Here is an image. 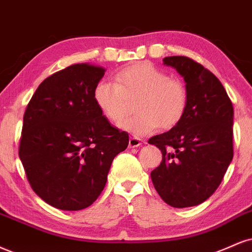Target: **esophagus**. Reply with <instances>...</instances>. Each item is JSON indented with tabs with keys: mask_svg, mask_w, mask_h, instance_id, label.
Wrapping results in <instances>:
<instances>
[{
	"mask_svg": "<svg viewBox=\"0 0 252 252\" xmlns=\"http://www.w3.org/2000/svg\"><path fill=\"white\" fill-rule=\"evenodd\" d=\"M142 139L138 137H130L129 139V147L130 148H137L139 145H142Z\"/></svg>",
	"mask_w": 252,
	"mask_h": 252,
	"instance_id": "esophagus-1",
	"label": "esophagus"
}]
</instances>
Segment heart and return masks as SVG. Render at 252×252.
I'll list each match as a JSON object with an SVG mask.
<instances>
[{"label": "heart", "mask_w": 252, "mask_h": 252, "mask_svg": "<svg viewBox=\"0 0 252 252\" xmlns=\"http://www.w3.org/2000/svg\"><path fill=\"white\" fill-rule=\"evenodd\" d=\"M96 107L109 122L119 123L129 101L137 99V115L121 122L120 128L141 137L157 129H171L187 113L189 96L186 86L150 63H138L118 71L116 82L99 81L94 88Z\"/></svg>", "instance_id": "1"}]
</instances>
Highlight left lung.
I'll use <instances>...</instances> for the list:
<instances>
[{
	"label": "left lung",
	"mask_w": 252,
	"mask_h": 252,
	"mask_svg": "<svg viewBox=\"0 0 252 252\" xmlns=\"http://www.w3.org/2000/svg\"><path fill=\"white\" fill-rule=\"evenodd\" d=\"M163 62L184 77L189 103L177 126L148 141L163 155L151 180L166 204L193 207L216 191L232 160V103L220 80L196 61L169 56Z\"/></svg>",
	"instance_id": "8db88e82"
}]
</instances>
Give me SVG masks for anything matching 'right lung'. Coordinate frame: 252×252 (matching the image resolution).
Returning <instances> with one entry per match:
<instances>
[{"instance_id": "obj_1", "label": "right lung", "mask_w": 252, "mask_h": 252, "mask_svg": "<svg viewBox=\"0 0 252 252\" xmlns=\"http://www.w3.org/2000/svg\"><path fill=\"white\" fill-rule=\"evenodd\" d=\"M105 69L66 66L39 84L23 116L19 155L32 189L61 210L86 209L101 195L128 132L111 126L93 98Z\"/></svg>"}]
</instances>
